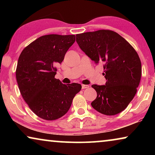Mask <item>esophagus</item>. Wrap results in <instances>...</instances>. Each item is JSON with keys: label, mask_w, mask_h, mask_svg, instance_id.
<instances>
[{"label": "esophagus", "mask_w": 155, "mask_h": 155, "mask_svg": "<svg viewBox=\"0 0 155 155\" xmlns=\"http://www.w3.org/2000/svg\"><path fill=\"white\" fill-rule=\"evenodd\" d=\"M90 87V86L89 85H87V84H82V89H87V88H89Z\"/></svg>", "instance_id": "34e87169"}]
</instances>
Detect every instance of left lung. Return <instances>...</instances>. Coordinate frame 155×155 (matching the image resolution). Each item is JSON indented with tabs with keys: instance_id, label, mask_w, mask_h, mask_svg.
Instances as JSON below:
<instances>
[{
	"instance_id": "1",
	"label": "left lung",
	"mask_w": 155,
	"mask_h": 155,
	"mask_svg": "<svg viewBox=\"0 0 155 155\" xmlns=\"http://www.w3.org/2000/svg\"><path fill=\"white\" fill-rule=\"evenodd\" d=\"M80 49L96 64H103L104 85L92 84L97 97L91 103L99 113L113 116L128 107L141 78L140 59L132 46L118 33L98 30L76 35Z\"/></svg>"
}]
</instances>
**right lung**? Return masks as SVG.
Wrapping results in <instances>:
<instances>
[{
	"label": "right lung",
	"mask_w": 155,
	"mask_h": 155,
	"mask_svg": "<svg viewBox=\"0 0 155 155\" xmlns=\"http://www.w3.org/2000/svg\"><path fill=\"white\" fill-rule=\"evenodd\" d=\"M75 35H48L25 47L18 61L16 79L20 93L30 109L44 120H53L68 111L80 84H63L55 78L57 63H61Z\"/></svg>",
	"instance_id": "right-lung-1"
}]
</instances>
